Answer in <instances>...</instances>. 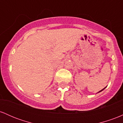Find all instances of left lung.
<instances>
[{
	"label": "left lung",
	"instance_id": "obj_1",
	"mask_svg": "<svg viewBox=\"0 0 123 123\" xmlns=\"http://www.w3.org/2000/svg\"><path fill=\"white\" fill-rule=\"evenodd\" d=\"M105 88H106V87H105V88H103V89H102V90H101V91H99V92H101V91H103V90H104V89H105Z\"/></svg>",
	"mask_w": 123,
	"mask_h": 123
}]
</instances>
